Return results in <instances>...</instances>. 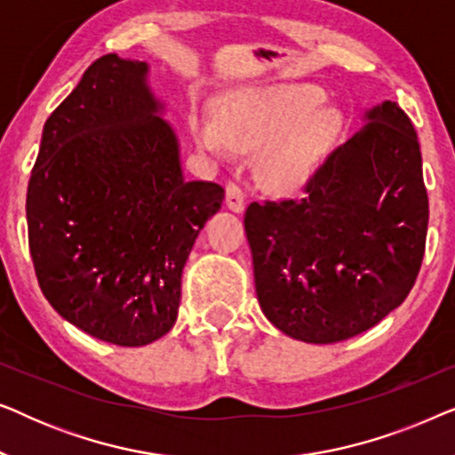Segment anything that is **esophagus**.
Returning <instances> with one entry per match:
<instances>
[{"instance_id":"obj_1","label":"esophagus","mask_w":455,"mask_h":455,"mask_svg":"<svg viewBox=\"0 0 455 455\" xmlns=\"http://www.w3.org/2000/svg\"><path fill=\"white\" fill-rule=\"evenodd\" d=\"M226 203L228 207L234 211V213H242L244 211V190H242L240 182H235V180H229L226 184Z\"/></svg>"}]
</instances>
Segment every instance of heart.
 I'll return each mask as SVG.
<instances>
[{"mask_svg":"<svg viewBox=\"0 0 455 455\" xmlns=\"http://www.w3.org/2000/svg\"><path fill=\"white\" fill-rule=\"evenodd\" d=\"M325 95L313 86H279L240 92L221 103L217 122H192L198 147L213 155L232 148L254 153L269 147L263 173L275 188H298L338 136L341 114L321 108Z\"/></svg>","mask_w":455,"mask_h":455,"instance_id":"1","label":"heart"}]
</instances>
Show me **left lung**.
Here are the masks:
<instances>
[{
	"label": "left lung",
	"mask_w": 455,
	"mask_h": 455,
	"mask_svg": "<svg viewBox=\"0 0 455 455\" xmlns=\"http://www.w3.org/2000/svg\"><path fill=\"white\" fill-rule=\"evenodd\" d=\"M304 195L248 204L244 229L267 319L335 344L400 307L425 257L428 196L416 130L400 105L371 109Z\"/></svg>",
	"instance_id": "obj_1"
}]
</instances>
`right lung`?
I'll return each mask as SVG.
<instances>
[{"instance_id": "right-lung-1", "label": "right lung", "mask_w": 455, "mask_h": 455, "mask_svg": "<svg viewBox=\"0 0 455 455\" xmlns=\"http://www.w3.org/2000/svg\"><path fill=\"white\" fill-rule=\"evenodd\" d=\"M145 76V61H92L47 117L27 192L43 296L84 333L126 347L173 327L186 259L226 196L184 180Z\"/></svg>"}]
</instances>
